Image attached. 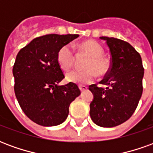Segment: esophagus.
I'll list each match as a JSON object with an SVG mask.
<instances>
[{
  "label": "esophagus",
  "instance_id": "34e87169",
  "mask_svg": "<svg viewBox=\"0 0 153 153\" xmlns=\"http://www.w3.org/2000/svg\"><path fill=\"white\" fill-rule=\"evenodd\" d=\"M79 88L80 91H81L82 93H83V91H85V90L88 89V87L84 86V85H81V86H79Z\"/></svg>",
  "mask_w": 153,
  "mask_h": 153
}]
</instances>
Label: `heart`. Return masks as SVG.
Masks as SVG:
<instances>
[{"label":"heart","mask_w":153,"mask_h":153,"mask_svg":"<svg viewBox=\"0 0 153 153\" xmlns=\"http://www.w3.org/2000/svg\"><path fill=\"white\" fill-rule=\"evenodd\" d=\"M83 51L90 56L84 65V71L73 70L66 74V79L71 83L85 85L93 82L96 74L98 76H104L110 70V63L104 55L102 46L94 41H87L80 45ZM57 61L64 70H70L73 66L74 56V51L70 45H65L58 51Z\"/></svg>","instance_id":"1"}]
</instances>
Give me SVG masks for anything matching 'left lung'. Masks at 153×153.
<instances>
[{
	"label": "left lung",
	"mask_w": 153,
	"mask_h": 153,
	"mask_svg": "<svg viewBox=\"0 0 153 153\" xmlns=\"http://www.w3.org/2000/svg\"><path fill=\"white\" fill-rule=\"evenodd\" d=\"M105 40L111 55V68L100 83L90 85L93 94L90 116L97 125L105 128L121 125L131 117L143 93L144 69L140 55L130 44L118 38Z\"/></svg>",
	"instance_id": "left-lung-1"
}]
</instances>
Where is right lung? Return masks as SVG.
I'll use <instances>...</instances> for the list:
<instances>
[{
  "label": "right lung",
  "instance_id": "1",
  "mask_svg": "<svg viewBox=\"0 0 153 153\" xmlns=\"http://www.w3.org/2000/svg\"><path fill=\"white\" fill-rule=\"evenodd\" d=\"M78 34H48L34 38L19 51L13 67L15 93L23 111L42 126L62 124L70 103L80 95L75 83L59 86L65 78L57 61L61 47Z\"/></svg>",
  "mask_w": 153,
  "mask_h": 153
}]
</instances>
